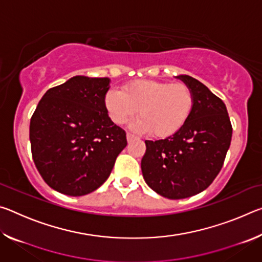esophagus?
<instances>
[{"label":"esophagus","instance_id":"esophagus-1","mask_svg":"<svg viewBox=\"0 0 262 262\" xmlns=\"http://www.w3.org/2000/svg\"><path fill=\"white\" fill-rule=\"evenodd\" d=\"M134 139H135L134 135L130 134V133H127V141H128V142H130L132 140H134Z\"/></svg>","mask_w":262,"mask_h":262}]
</instances>
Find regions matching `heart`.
Here are the masks:
<instances>
[{"label": "heart", "instance_id": "b5f03b06", "mask_svg": "<svg viewBox=\"0 0 262 262\" xmlns=\"http://www.w3.org/2000/svg\"><path fill=\"white\" fill-rule=\"evenodd\" d=\"M105 105L111 119L122 125L139 111L133 127L149 132L155 137H168L181 129L194 106V95L185 83H170L140 79L122 88L110 90Z\"/></svg>", "mask_w": 262, "mask_h": 262}]
</instances>
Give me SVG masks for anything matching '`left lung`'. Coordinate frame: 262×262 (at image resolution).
I'll return each instance as SVG.
<instances>
[{"label":"left lung","mask_w":262,"mask_h":262,"mask_svg":"<svg viewBox=\"0 0 262 262\" xmlns=\"http://www.w3.org/2000/svg\"><path fill=\"white\" fill-rule=\"evenodd\" d=\"M177 78L193 91L192 113L176 134L145 141L147 150L141 161L149 187L172 200L193 196L209 187L223 166L232 137L223 100L188 75Z\"/></svg>","instance_id":"1"}]
</instances>
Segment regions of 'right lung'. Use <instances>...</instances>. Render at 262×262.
Returning <instances> with one entry per match:
<instances>
[{
    "mask_svg": "<svg viewBox=\"0 0 262 262\" xmlns=\"http://www.w3.org/2000/svg\"><path fill=\"white\" fill-rule=\"evenodd\" d=\"M110 78L74 76L47 90L30 121L32 158L45 183L70 196L94 192L127 145L105 105Z\"/></svg>",
    "mask_w": 262,
    "mask_h": 262,
    "instance_id": "obj_1",
    "label": "right lung"
}]
</instances>
